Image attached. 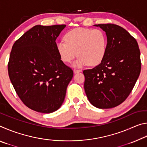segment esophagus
Masks as SVG:
<instances>
[{"label":"esophagus","instance_id":"34e87169","mask_svg":"<svg viewBox=\"0 0 147 147\" xmlns=\"http://www.w3.org/2000/svg\"><path fill=\"white\" fill-rule=\"evenodd\" d=\"M73 71H74V73H78V72H80V71H81V70H80V69H74V70H73Z\"/></svg>","mask_w":147,"mask_h":147}]
</instances>
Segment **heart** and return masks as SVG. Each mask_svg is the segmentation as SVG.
I'll return each instance as SVG.
<instances>
[{
	"label": "heart",
	"instance_id": "1",
	"mask_svg": "<svg viewBox=\"0 0 147 147\" xmlns=\"http://www.w3.org/2000/svg\"><path fill=\"white\" fill-rule=\"evenodd\" d=\"M64 41L56 43V49L62 61L70 63L78 55L74 65L81 67L98 65L106 55L108 38L100 29L78 28L68 32L64 36Z\"/></svg>",
	"mask_w": 147,
	"mask_h": 147
}]
</instances>
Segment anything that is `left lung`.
Here are the masks:
<instances>
[{
    "label": "left lung",
    "mask_w": 147,
    "mask_h": 147,
    "mask_svg": "<svg viewBox=\"0 0 147 147\" xmlns=\"http://www.w3.org/2000/svg\"><path fill=\"white\" fill-rule=\"evenodd\" d=\"M108 38L106 55L91 69L84 70V89L94 106L108 109L121 104L132 91L140 74V50L136 39L121 26L98 24Z\"/></svg>",
    "instance_id": "8db88e82"
}]
</instances>
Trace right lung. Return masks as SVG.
I'll use <instances>...</instances> for the list:
<instances>
[{
    "instance_id": "add662e5",
    "label": "right lung",
    "mask_w": 147,
    "mask_h": 147,
    "mask_svg": "<svg viewBox=\"0 0 147 147\" xmlns=\"http://www.w3.org/2000/svg\"><path fill=\"white\" fill-rule=\"evenodd\" d=\"M65 26L36 25L12 47L9 79L21 101L32 110L54 112L64 100L73 71L61 60L56 39Z\"/></svg>"
}]
</instances>
